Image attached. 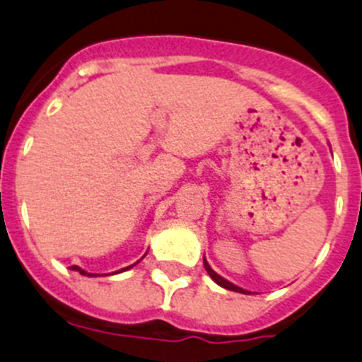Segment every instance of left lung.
Returning <instances> with one entry per match:
<instances>
[{
    "label": "left lung",
    "mask_w": 362,
    "mask_h": 362,
    "mask_svg": "<svg viewBox=\"0 0 362 362\" xmlns=\"http://www.w3.org/2000/svg\"><path fill=\"white\" fill-rule=\"evenodd\" d=\"M204 267H206L207 274H209V276L213 278V280L216 281V284L220 285V287H223V288H228V291H234V292H241V294H250L248 291H245V288H241V287H235L234 284H230V281H227V280H225V278H221L220 274H216V273H214V271L211 269V267H209V264H207V260H206V259H204Z\"/></svg>",
    "instance_id": "obj_1"
}]
</instances>
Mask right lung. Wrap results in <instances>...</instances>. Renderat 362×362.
<instances>
[{
	"instance_id": "right-lung-1",
	"label": "right lung",
	"mask_w": 362,
	"mask_h": 362,
	"mask_svg": "<svg viewBox=\"0 0 362 362\" xmlns=\"http://www.w3.org/2000/svg\"><path fill=\"white\" fill-rule=\"evenodd\" d=\"M134 266H135V264H134ZM130 267H132V266H130ZM130 267H124V269H130ZM70 269H74V271H78V273H81V274H84V276H93L91 273H86V271H84V269H81V267H78V266H71ZM124 269H121V271H124Z\"/></svg>"
}]
</instances>
